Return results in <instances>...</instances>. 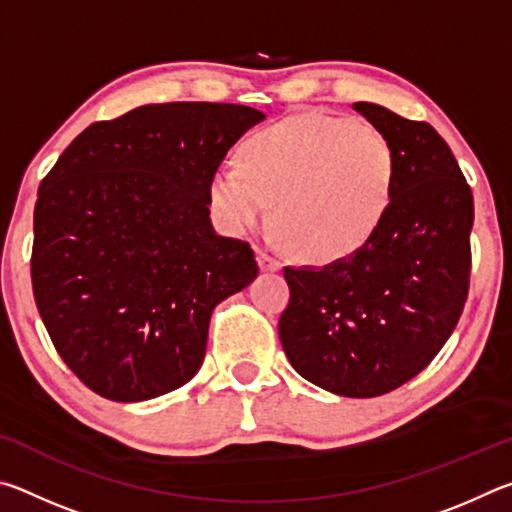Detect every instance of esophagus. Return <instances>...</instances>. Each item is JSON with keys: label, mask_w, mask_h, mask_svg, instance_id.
<instances>
[{"label": "esophagus", "mask_w": 512, "mask_h": 512, "mask_svg": "<svg viewBox=\"0 0 512 512\" xmlns=\"http://www.w3.org/2000/svg\"><path fill=\"white\" fill-rule=\"evenodd\" d=\"M257 262L262 266V271H280V259H275L266 248H257Z\"/></svg>", "instance_id": "34e87169"}]
</instances>
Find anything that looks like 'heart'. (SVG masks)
<instances>
[{
  "label": "heart",
  "instance_id": "heart-1",
  "mask_svg": "<svg viewBox=\"0 0 512 512\" xmlns=\"http://www.w3.org/2000/svg\"><path fill=\"white\" fill-rule=\"evenodd\" d=\"M239 167L210 180L212 203L232 230L273 214L311 262H343L366 248L391 212L397 151L372 124L327 112L277 121L239 146Z\"/></svg>",
  "mask_w": 512,
  "mask_h": 512
}]
</instances>
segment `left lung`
<instances>
[{
	"instance_id": "1",
	"label": "left lung",
	"mask_w": 512,
	"mask_h": 512,
	"mask_svg": "<svg viewBox=\"0 0 512 512\" xmlns=\"http://www.w3.org/2000/svg\"><path fill=\"white\" fill-rule=\"evenodd\" d=\"M352 108L395 144L391 212L357 255L320 268L284 266L291 298L277 329L291 366L311 384L377 397L427 368L463 314L474 198L427 121L368 101Z\"/></svg>"
}]
</instances>
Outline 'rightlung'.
I'll return each mask as SVG.
<instances>
[{"label":"right lung","mask_w":512,"mask_h":512,"mask_svg":"<svg viewBox=\"0 0 512 512\" xmlns=\"http://www.w3.org/2000/svg\"><path fill=\"white\" fill-rule=\"evenodd\" d=\"M264 112L151 103L94 121L42 178L33 298L60 359L112 402L176 391L201 368L214 307L259 266L216 235L210 180Z\"/></svg>","instance_id":"obj_1"}]
</instances>
